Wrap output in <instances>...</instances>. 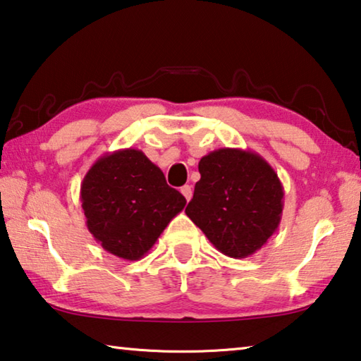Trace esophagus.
Wrapping results in <instances>:
<instances>
[{
	"instance_id": "esophagus-1",
	"label": "esophagus",
	"mask_w": 361,
	"mask_h": 361,
	"mask_svg": "<svg viewBox=\"0 0 361 361\" xmlns=\"http://www.w3.org/2000/svg\"><path fill=\"white\" fill-rule=\"evenodd\" d=\"M180 191H181L183 195H185V199L189 202V200H191V197H192V189H191V186L185 185V186H183V188L180 189Z\"/></svg>"
}]
</instances>
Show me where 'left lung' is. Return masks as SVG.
Listing matches in <instances>:
<instances>
[{
  "label": "left lung",
  "instance_id": "8db88e82",
  "mask_svg": "<svg viewBox=\"0 0 361 361\" xmlns=\"http://www.w3.org/2000/svg\"><path fill=\"white\" fill-rule=\"evenodd\" d=\"M200 180L186 215L213 247L231 258H247L277 231L283 186L258 152L219 148L199 162Z\"/></svg>",
  "mask_w": 361,
  "mask_h": 361
}]
</instances>
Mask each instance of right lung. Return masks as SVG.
Here are the masks:
<instances>
[{
	"instance_id": "right-lung-1",
	"label": "right lung",
	"mask_w": 361,
	"mask_h": 361,
	"mask_svg": "<svg viewBox=\"0 0 361 361\" xmlns=\"http://www.w3.org/2000/svg\"><path fill=\"white\" fill-rule=\"evenodd\" d=\"M81 202L94 239L108 253L137 261L185 209L186 199L143 151L127 148L95 161L82 180Z\"/></svg>"
}]
</instances>
